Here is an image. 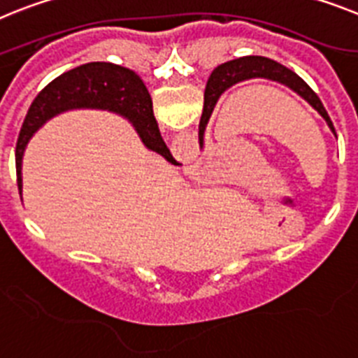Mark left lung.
I'll return each mask as SVG.
<instances>
[{
	"label": "left lung",
	"instance_id": "1",
	"mask_svg": "<svg viewBox=\"0 0 358 358\" xmlns=\"http://www.w3.org/2000/svg\"><path fill=\"white\" fill-rule=\"evenodd\" d=\"M253 78H262V79H271V81H277V83H282L284 87L292 88L295 94L302 97L304 101H308L313 108L319 112L324 121L328 123L329 130L335 134V128H333L331 119H329L328 112H326L322 101L319 99L315 92L308 87V83L304 79L299 78L295 72H292L289 69L282 66L280 63L273 59H268V57L262 56H246L239 57V59L226 61L222 65L217 66L212 72L208 79V85H206V90H210L212 94V106L215 105V101L219 99L222 92L226 88H230L231 85L244 81V79H253ZM212 106H210V112H212ZM210 112H203V117H201L199 123V139L203 141V134L206 123H208Z\"/></svg>",
	"mask_w": 358,
	"mask_h": 358
}]
</instances>
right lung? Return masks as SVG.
Returning a JSON list of instances; mask_svg holds the SVG:
<instances>
[{"mask_svg": "<svg viewBox=\"0 0 358 358\" xmlns=\"http://www.w3.org/2000/svg\"><path fill=\"white\" fill-rule=\"evenodd\" d=\"M74 108L110 110L128 117L145 146L177 164L164 145L152 110V99L139 76L114 63H87L61 74L39 92L30 105L16 145L17 188H23L21 161L34 132L54 115Z\"/></svg>", "mask_w": 358, "mask_h": 358, "instance_id": "right-lung-1", "label": "right lung"}]
</instances>
